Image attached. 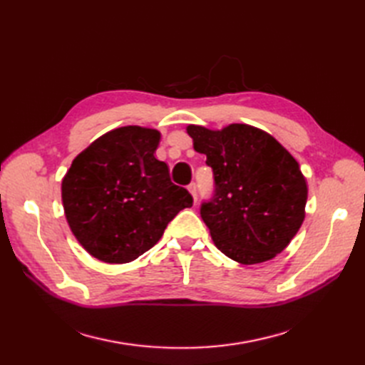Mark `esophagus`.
Masks as SVG:
<instances>
[{"instance_id": "obj_1", "label": "esophagus", "mask_w": 365, "mask_h": 365, "mask_svg": "<svg viewBox=\"0 0 365 365\" xmlns=\"http://www.w3.org/2000/svg\"><path fill=\"white\" fill-rule=\"evenodd\" d=\"M187 189H189V192H190V193H192V196H193V200L196 201V196H197V190H196V184H195V182L189 184V187H187Z\"/></svg>"}]
</instances>
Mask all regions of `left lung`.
Masks as SVG:
<instances>
[{
	"label": "left lung",
	"mask_w": 365,
	"mask_h": 365,
	"mask_svg": "<svg viewBox=\"0 0 365 365\" xmlns=\"http://www.w3.org/2000/svg\"><path fill=\"white\" fill-rule=\"evenodd\" d=\"M213 170L201 217L215 245L244 264L271 260L300 230L307 187L298 163L267 132L248 125L187 128Z\"/></svg>",
	"instance_id": "obj_1"
}]
</instances>
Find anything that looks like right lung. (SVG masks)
<instances>
[{"instance_id": "right-lung-1", "label": "right lung", "mask_w": 365, "mask_h": 365, "mask_svg": "<svg viewBox=\"0 0 365 365\" xmlns=\"http://www.w3.org/2000/svg\"><path fill=\"white\" fill-rule=\"evenodd\" d=\"M160 132L125 126L93 141L62 181L65 217L93 257L128 263L150 250L182 208L193 205L155 158Z\"/></svg>"}]
</instances>
